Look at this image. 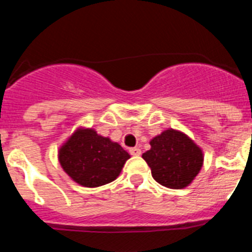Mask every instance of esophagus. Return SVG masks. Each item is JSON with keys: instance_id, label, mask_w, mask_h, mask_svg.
Returning a JSON list of instances; mask_svg holds the SVG:
<instances>
[{"instance_id": "34e87169", "label": "esophagus", "mask_w": 252, "mask_h": 252, "mask_svg": "<svg viewBox=\"0 0 252 252\" xmlns=\"http://www.w3.org/2000/svg\"><path fill=\"white\" fill-rule=\"evenodd\" d=\"M130 154L132 157H140V154H141V150L139 148H132L130 149Z\"/></svg>"}]
</instances>
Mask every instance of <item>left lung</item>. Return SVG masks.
<instances>
[{"mask_svg":"<svg viewBox=\"0 0 252 252\" xmlns=\"http://www.w3.org/2000/svg\"><path fill=\"white\" fill-rule=\"evenodd\" d=\"M150 145L142 159L150 166L154 179L166 188H186L203 166L202 149L179 130L162 131L150 140Z\"/></svg>","mask_w":252,"mask_h":252,"instance_id":"8db88e82","label":"left lung"}]
</instances>
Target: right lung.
Segmentation results:
<instances>
[{
    "mask_svg": "<svg viewBox=\"0 0 252 252\" xmlns=\"http://www.w3.org/2000/svg\"><path fill=\"white\" fill-rule=\"evenodd\" d=\"M130 154L119 142L101 136L92 127H78L58 150V160L82 187L95 188L117 179Z\"/></svg>",
    "mask_w": 252,
    "mask_h": 252,
    "instance_id": "obj_1",
    "label": "right lung"
}]
</instances>
